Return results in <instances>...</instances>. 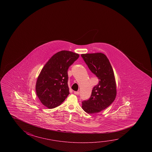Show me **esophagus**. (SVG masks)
Wrapping results in <instances>:
<instances>
[{
    "label": "esophagus",
    "instance_id": "esophagus-1",
    "mask_svg": "<svg viewBox=\"0 0 152 152\" xmlns=\"http://www.w3.org/2000/svg\"><path fill=\"white\" fill-rule=\"evenodd\" d=\"M74 94L76 95H79L80 94V92H78V91H74Z\"/></svg>",
    "mask_w": 152,
    "mask_h": 152
}]
</instances>
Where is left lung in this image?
Instances as JSON below:
<instances>
[{
    "mask_svg": "<svg viewBox=\"0 0 152 152\" xmlns=\"http://www.w3.org/2000/svg\"><path fill=\"white\" fill-rule=\"evenodd\" d=\"M81 56L90 70L99 80V84L93 88L90 99L83 101V109L89 114L96 113L108 107L115 100L117 89L115 74L104 53H86Z\"/></svg>",
    "mask_w": 152,
    "mask_h": 152,
    "instance_id": "1",
    "label": "left lung"
}]
</instances>
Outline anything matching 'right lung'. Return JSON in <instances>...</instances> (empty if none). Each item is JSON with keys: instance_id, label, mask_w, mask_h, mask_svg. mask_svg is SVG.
I'll return each instance as SVG.
<instances>
[{"instance_id": "obj_1", "label": "right lung", "mask_w": 152, "mask_h": 152, "mask_svg": "<svg viewBox=\"0 0 152 152\" xmlns=\"http://www.w3.org/2000/svg\"><path fill=\"white\" fill-rule=\"evenodd\" d=\"M80 55L62 50L52 56L37 77L35 90L45 107L53 109L60 105L69 94L68 69Z\"/></svg>"}]
</instances>
